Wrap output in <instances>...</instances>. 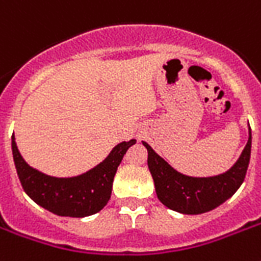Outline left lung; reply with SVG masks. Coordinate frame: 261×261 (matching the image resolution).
Wrapping results in <instances>:
<instances>
[{"label": "left lung", "instance_id": "1", "mask_svg": "<svg viewBox=\"0 0 261 261\" xmlns=\"http://www.w3.org/2000/svg\"><path fill=\"white\" fill-rule=\"evenodd\" d=\"M251 130V128H249ZM147 165L163 204L182 214H202L230 198L243 184L251 159L252 135L234 167L214 177H190L174 171L146 142Z\"/></svg>", "mask_w": 261, "mask_h": 261}]
</instances>
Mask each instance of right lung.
<instances>
[{
  "instance_id": "1",
  "label": "right lung",
  "mask_w": 261,
  "mask_h": 261,
  "mask_svg": "<svg viewBox=\"0 0 261 261\" xmlns=\"http://www.w3.org/2000/svg\"><path fill=\"white\" fill-rule=\"evenodd\" d=\"M135 139L116 145L101 164L77 177H51L31 168L22 160L14 137L12 151L22 188L35 203L61 217L83 218L98 213L111 198L112 182L119 164Z\"/></svg>"
}]
</instances>
